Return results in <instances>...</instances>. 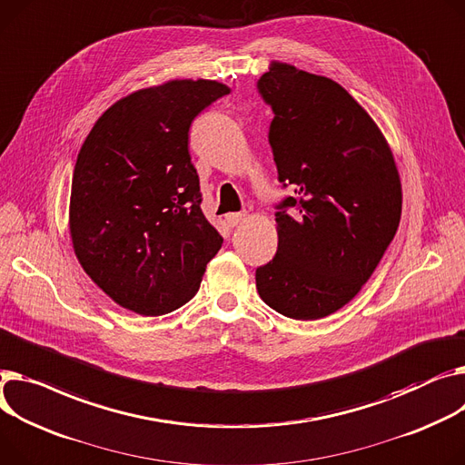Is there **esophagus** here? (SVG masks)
<instances>
[{"label":"esophagus","instance_id":"esophagus-1","mask_svg":"<svg viewBox=\"0 0 465 465\" xmlns=\"http://www.w3.org/2000/svg\"><path fill=\"white\" fill-rule=\"evenodd\" d=\"M244 216H246V213H230L226 216V221H228L230 226H237V224H241L244 221Z\"/></svg>","mask_w":465,"mask_h":465}]
</instances>
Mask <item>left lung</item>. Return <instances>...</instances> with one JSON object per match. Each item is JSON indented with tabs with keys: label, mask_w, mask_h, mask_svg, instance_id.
I'll list each match as a JSON object with an SVG mask.
<instances>
[{
	"label": "left lung",
	"mask_w": 465,
	"mask_h": 465,
	"mask_svg": "<svg viewBox=\"0 0 465 465\" xmlns=\"http://www.w3.org/2000/svg\"><path fill=\"white\" fill-rule=\"evenodd\" d=\"M258 91L274 114L278 181L295 194L276 205L278 249L256 269V288L278 314L320 320L383 258L400 224V175L374 119L334 80L272 61Z\"/></svg>",
	"instance_id": "8db88e82"
}]
</instances>
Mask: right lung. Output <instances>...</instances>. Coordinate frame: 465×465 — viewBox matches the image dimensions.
<instances>
[{
    "instance_id": "1",
    "label": "right lung",
    "mask_w": 465,
    "mask_h": 465,
    "mask_svg": "<svg viewBox=\"0 0 465 465\" xmlns=\"http://www.w3.org/2000/svg\"><path fill=\"white\" fill-rule=\"evenodd\" d=\"M230 87L170 80L112 104L78 153L69 207L74 254L110 299L142 316L189 302L223 237L202 213L189 129Z\"/></svg>"
}]
</instances>
